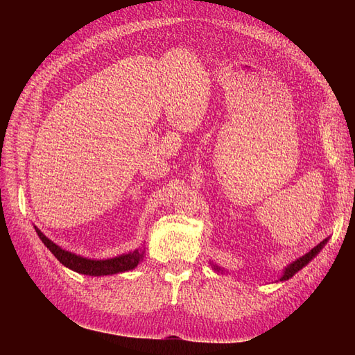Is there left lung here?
Listing matches in <instances>:
<instances>
[{
	"mask_svg": "<svg viewBox=\"0 0 355 355\" xmlns=\"http://www.w3.org/2000/svg\"><path fill=\"white\" fill-rule=\"evenodd\" d=\"M327 243V239L326 240H323L321 241L320 244H317L314 249H311L306 254H304L302 257H299V259H296L293 263H290L287 268H286V271L283 272V277L280 278V280L283 282V280H288V278H292L299 270H302V268L311 261V259H314V257L318 254V252L323 249L324 247V244ZM214 270H220V268H218L216 265H214Z\"/></svg>",
	"mask_w": 355,
	"mask_h": 355,
	"instance_id": "8db88e82",
	"label": "left lung"
}]
</instances>
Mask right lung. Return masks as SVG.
Segmentation results:
<instances>
[{"label":"right lung","mask_w":355,"mask_h":355,"mask_svg":"<svg viewBox=\"0 0 355 355\" xmlns=\"http://www.w3.org/2000/svg\"><path fill=\"white\" fill-rule=\"evenodd\" d=\"M35 231L38 234V237L41 239V241L47 245V249L53 254H55V257L62 265H65L67 268H69V270L84 274V275H92V277L112 275V274L133 270V268H136L137 263L142 261V256H144L142 252L135 250V252H130L127 254L112 257V259L92 261V259H87V257H81V256H77L71 252L60 249L58 244L49 240L37 227H35Z\"/></svg>","instance_id":"right-lung-1"}]
</instances>
